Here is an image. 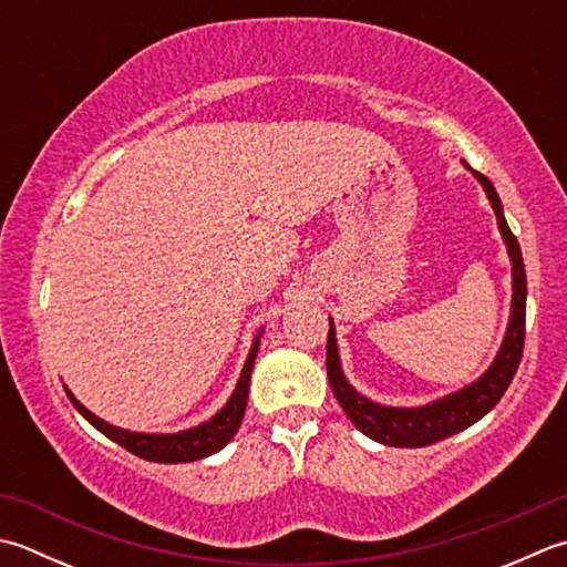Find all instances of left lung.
<instances>
[{"label":"left lung","instance_id":"obj_1","mask_svg":"<svg viewBox=\"0 0 567 567\" xmlns=\"http://www.w3.org/2000/svg\"><path fill=\"white\" fill-rule=\"evenodd\" d=\"M476 182L482 184L486 198L496 214V226L506 243L508 260H512V315H508L506 334L502 339L496 357L489 369H486L480 379H474L460 391H452L442 398H435L425 405L413 408H398V405H383L375 403L371 398L359 393L347 379L341 369L339 343H337V327L329 317V337H327V375L334 391L337 401L341 403L343 413L357 430H361L365 437H371L388 447H425L432 442H440L450 435L467 430L476 420H482L489 410L502 401L508 383L516 375L520 363V353H524V339H526V270L524 258H520L518 240L508 228L504 218V206L498 198L494 184L486 179L484 174L462 159Z\"/></svg>","mask_w":567,"mask_h":567}]
</instances>
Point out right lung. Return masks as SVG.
<instances>
[{
	"label": "right lung",
	"instance_id": "right-lung-1",
	"mask_svg": "<svg viewBox=\"0 0 567 567\" xmlns=\"http://www.w3.org/2000/svg\"><path fill=\"white\" fill-rule=\"evenodd\" d=\"M262 327L258 334H255L248 359L243 363L240 379L236 383V391L230 393V398L226 401V405L218 410L216 415H210L204 423H198L188 430H179V432H135V430H125L117 427L107 420L97 417L95 413H91L78 398L71 393L69 385H63L65 395L71 398L73 408L81 413L87 423H91L95 430L103 432L105 437H110L113 442H117L120 447H125L127 452L137 454L142 460L150 462H159V464H182V462H196L204 460L208 454H216L224 450L228 442L236 435L243 415H246V405H248V391H250V373L255 365V357H258V347H260V337H262Z\"/></svg>",
	"mask_w": 567,
	"mask_h": 567
}]
</instances>
